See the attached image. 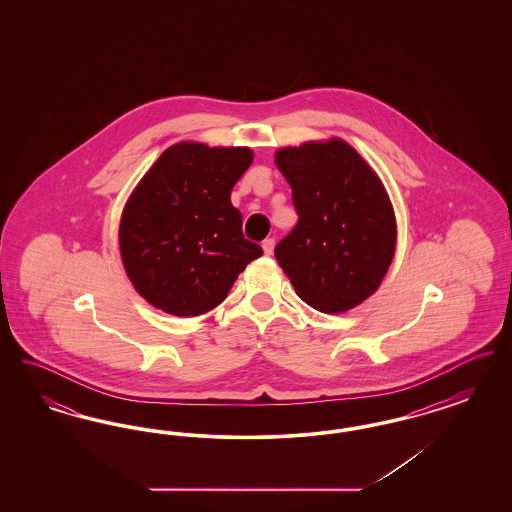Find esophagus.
<instances>
[{
    "instance_id": "1",
    "label": "esophagus",
    "mask_w": 512,
    "mask_h": 512,
    "mask_svg": "<svg viewBox=\"0 0 512 512\" xmlns=\"http://www.w3.org/2000/svg\"><path fill=\"white\" fill-rule=\"evenodd\" d=\"M263 251H265V255H272V251H274V240L272 238H267L263 242Z\"/></svg>"
}]
</instances>
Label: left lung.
I'll return each mask as SVG.
<instances>
[{
	"label": "left lung",
	"instance_id": "8db88e82",
	"mask_svg": "<svg viewBox=\"0 0 512 512\" xmlns=\"http://www.w3.org/2000/svg\"><path fill=\"white\" fill-rule=\"evenodd\" d=\"M274 161L292 186L299 215L274 249L278 265L320 313L361 305L380 288L397 242L380 176L341 138L280 147Z\"/></svg>",
	"mask_w": 512,
	"mask_h": 512
}]
</instances>
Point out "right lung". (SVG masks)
Returning <instances> with one entry per match:
<instances>
[{
	"mask_svg": "<svg viewBox=\"0 0 512 512\" xmlns=\"http://www.w3.org/2000/svg\"><path fill=\"white\" fill-rule=\"evenodd\" d=\"M251 161L249 147L180 142L142 176L122 209L119 247L149 305L174 317L203 315L263 255L245 240L242 213L230 201Z\"/></svg>",
	"mask_w": 512,
	"mask_h": 512,
	"instance_id": "1",
	"label": "right lung"
}]
</instances>
